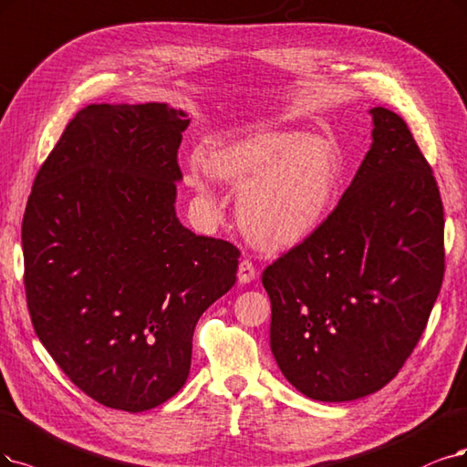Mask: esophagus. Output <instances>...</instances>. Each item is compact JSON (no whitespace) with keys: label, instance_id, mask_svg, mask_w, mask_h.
Segmentation results:
<instances>
[{"label":"esophagus","instance_id":"1","mask_svg":"<svg viewBox=\"0 0 467 467\" xmlns=\"http://www.w3.org/2000/svg\"><path fill=\"white\" fill-rule=\"evenodd\" d=\"M257 275H260V271L255 269V265L250 260H243L238 264V283H252L257 279Z\"/></svg>","mask_w":467,"mask_h":467}]
</instances>
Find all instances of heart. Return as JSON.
<instances>
[{"instance_id":"1","label":"heart","mask_w":467,"mask_h":467,"mask_svg":"<svg viewBox=\"0 0 467 467\" xmlns=\"http://www.w3.org/2000/svg\"><path fill=\"white\" fill-rule=\"evenodd\" d=\"M203 171L213 182L243 188L236 213L267 248H290L312 236L338 194L340 161L317 136L254 130L212 150Z\"/></svg>"}]
</instances>
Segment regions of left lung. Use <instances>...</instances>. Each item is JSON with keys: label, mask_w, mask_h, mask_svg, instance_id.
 I'll return each mask as SVG.
<instances>
[{"label": "left lung", "mask_w": 467, "mask_h": 467, "mask_svg": "<svg viewBox=\"0 0 467 467\" xmlns=\"http://www.w3.org/2000/svg\"><path fill=\"white\" fill-rule=\"evenodd\" d=\"M373 142L333 213L262 275L271 352L307 399L348 402L390 383L444 275V212L400 115L369 109Z\"/></svg>", "instance_id": "8db88e82"}]
</instances>
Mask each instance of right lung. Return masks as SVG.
Segmentation results:
<instances>
[{"label":"right lung","instance_id":"right-lung-1","mask_svg":"<svg viewBox=\"0 0 467 467\" xmlns=\"http://www.w3.org/2000/svg\"><path fill=\"white\" fill-rule=\"evenodd\" d=\"M190 123L167 103H92L34 179L25 290L40 342L96 402L146 411L190 373L200 316L233 288L240 252L175 212Z\"/></svg>","mask_w":467,"mask_h":467}]
</instances>
